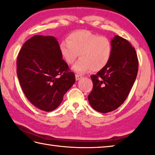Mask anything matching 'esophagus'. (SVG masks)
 Masks as SVG:
<instances>
[{"label": "esophagus", "instance_id": "1", "mask_svg": "<svg viewBox=\"0 0 155 155\" xmlns=\"http://www.w3.org/2000/svg\"><path fill=\"white\" fill-rule=\"evenodd\" d=\"M75 78H76V80L78 81V80H80L81 78H82L83 77L81 75H78V74H76L75 75Z\"/></svg>", "mask_w": 155, "mask_h": 155}]
</instances>
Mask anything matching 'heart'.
<instances>
[{"label": "heart", "mask_w": 155, "mask_h": 155, "mask_svg": "<svg viewBox=\"0 0 155 155\" xmlns=\"http://www.w3.org/2000/svg\"><path fill=\"white\" fill-rule=\"evenodd\" d=\"M59 51L64 61L70 65L80 56L81 58L73 66V70L84 74L92 69L99 71L104 68L111 58L112 45L105 36L87 30H77L61 43Z\"/></svg>", "instance_id": "heart-1"}]
</instances>
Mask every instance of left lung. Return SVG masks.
Listing matches in <instances>:
<instances>
[{"mask_svg":"<svg viewBox=\"0 0 155 155\" xmlns=\"http://www.w3.org/2000/svg\"><path fill=\"white\" fill-rule=\"evenodd\" d=\"M111 43V58L104 68L91 76L93 89L88 95L91 107L101 113L112 112L125 101L138 72V58L131 44L117 35Z\"/></svg>","mask_w":155,"mask_h":155,"instance_id":"obj_1","label":"left lung"}]
</instances>
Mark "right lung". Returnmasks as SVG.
<instances>
[{"label":"right lung","mask_w":155,"mask_h":155,"mask_svg":"<svg viewBox=\"0 0 155 155\" xmlns=\"http://www.w3.org/2000/svg\"><path fill=\"white\" fill-rule=\"evenodd\" d=\"M68 70L52 36H34L19 51L17 76L22 90L29 101L43 111L55 110L75 83L74 74Z\"/></svg>","instance_id":"obj_1"}]
</instances>
